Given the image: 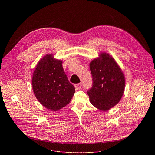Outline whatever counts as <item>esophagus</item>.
<instances>
[{
	"label": "esophagus",
	"mask_w": 155,
	"mask_h": 155,
	"mask_svg": "<svg viewBox=\"0 0 155 155\" xmlns=\"http://www.w3.org/2000/svg\"><path fill=\"white\" fill-rule=\"evenodd\" d=\"M74 86L75 87L76 90H80V88L81 87V83H78V84H75Z\"/></svg>",
	"instance_id": "1"
}]
</instances>
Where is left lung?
Masks as SVG:
<instances>
[{"label":"left lung","instance_id":"8db88e82","mask_svg":"<svg viewBox=\"0 0 155 155\" xmlns=\"http://www.w3.org/2000/svg\"><path fill=\"white\" fill-rule=\"evenodd\" d=\"M93 86L87 91L90 102L96 108L107 111L121 100L125 87L124 74L115 59L102 53L90 64Z\"/></svg>","mask_w":155,"mask_h":155}]
</instances>
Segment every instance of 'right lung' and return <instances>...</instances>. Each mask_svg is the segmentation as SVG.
Listing matches in <instances>:
<instances>
[{
  "mask_svg": "<svg viewBox=\"0 0 155 155\" xmlns=\"http://www.w3.org/2000/svg\"><path fill=\"white\" fill-rule=\"evenodd\" d=\"M62 64V61L55 59L53 54H47L38 61L33 74L34 93L40 104L51 111L67 105L75 92Z\"/></svg>",
  "mask_w": 155,
  "mask_h": 155,
  "instance_id": "right-lung-1",
  "label": "right lung"
}]
</instances>
